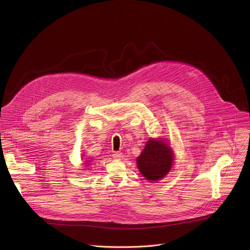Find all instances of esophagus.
<instances>
[{
  "label": "esophagus",
  "mask_w": 250,
  "mask_h": 250,
  "mask_svg": "<svg viewBox=\"0 0 250 250\" xmlns=\"http://www.w3.org/2000/svg\"><path fill=\"white\" fill-rule=\"evenodd\" d=\"M113 157L115 158V159H121V158H123L124 157V154L122 153V152H114V154H113Z\"/></svg>",
  "instance_id": "esophagus-1"
}]
</instances>
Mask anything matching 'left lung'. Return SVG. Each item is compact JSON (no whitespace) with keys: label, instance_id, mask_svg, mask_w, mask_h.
I'll list each match as a JSON object with an SVG mask.
<instances>
[{"label":"left lung","instance_id":"obj_1","mask_svg":"<svg viewBox=\"0 0 250 250\" xmlns=\"http://www.w3.org/2000/svg\"><path fill=\"white\" fill-rule=\"evenodd\" d=\"M174 155L164 139L150 138L136 158L137 168L146 180L157 181L164 178L173 165Z\"/></svg>","mask_w":250,"mask_h":250}]
</instances>
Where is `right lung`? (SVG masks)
Instances as JSON below:
<instances>
[{
  "label": "right lung",
  "mask_w": 250,
  "mask_h": 250,
  "mask_svg": "<svg viewBox=\"0 0 250 250\" xmlns=\"http://www.w3.org/2000/svg\"><path fill=\"white\" fill-rule=\"evenodd\" d=\"M87 162H88V161H87ZM88 164H89V163H88Z\"/></svg>",
  "instance_id": "right-lung-1"
}]
</instances>
